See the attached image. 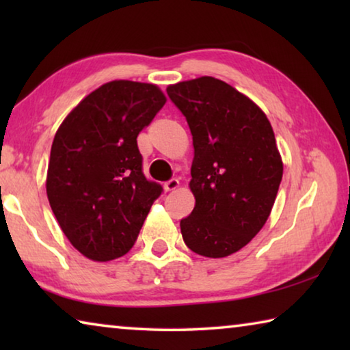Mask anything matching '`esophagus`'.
<instances>
[{
  "label": "esophagus",
  "mask_w": 350,
  "mask_h": 350,
  "mask_svg": "<svg viewBox=\"0 0 350 350\" xmlns=\"http://www.w3.org/2000/svg\"><path fill=\"white\" fill-rule=\"evenodd\" d=\"M177 187H179V180L177 179H170L168 182L163 183L165 191H173V189H176Z\"/></svg>",
  "instance_id": "obj_1"
}]
</instances>
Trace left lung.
Masks as SVG:
<instances>
[{
	"mask_svg": "<svg viewBox=\"0 0 350 350\" xmlns=\"http://www.w3.org/2000/svg\"><path fill=\"white\" fill-rule=\"evenodd\" d=\"M167 94L187 118L196 205L180 221L183 242L206 258L247 245L269 219L282 161L269 118L244 94L213 77L180 81Z\"/></svg>",
	"mask_w": 350,
	"mask_h": 350,
	"instance_id": "obj_1",
	"label": "left lung"
}]
</instances>
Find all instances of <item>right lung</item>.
I'll use <instances>...</instances> for the list:
<instances>
[{"label": "right lung", "instance_id": "right-lung-1", "mask_svg": "<svg viewBox=\"0 0 350 350\" xmlns=\"http://www.w3.org/2000/svg\"><path fill=\"white\" fill-rule=\"evenodd\" d=\"M167 98L157 86L116 80L83 98L51 148L46 191L77 250L111 260L131 250L163 188L148 180L137 135Z\"/></svg>", "mask_w": 350, "mask_h": 350}]
</instances>
